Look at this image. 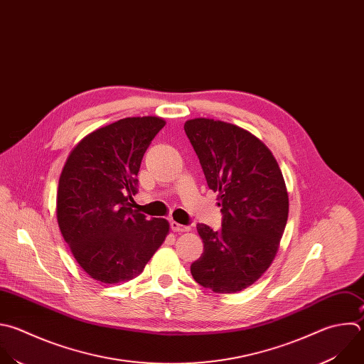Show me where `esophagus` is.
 I'll use <instances>...</instances> for the list:
<instances>
[{
	"instance_id": "esophagus-1",
	"label": "esophagus",
	"mask_w": 364,
	"mask_h": 364,
	"mask_svg": "<svg viewBox=\"0 0 364 364\" xmlns=\"http://www.w3.org/2000/svg\"><path fill=\"white\" fill-rule=\"evenodd\" d=\"M170 225H171V230H173V231H177V232H184V231H188V230H190L188 225L180 224V223H177V221H171Z\"/></svg>"
}]
</instances>
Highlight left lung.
<instances>
[{
	"label": "left lung",
	"mask_w": 364,
	"mask_h": 364,
	"mask_svg": "<svg viewBox=\"0 0 364 364\" xmlns=\"http://www.w3.org/2000/svg\"><path fill=\"white\" fill-rule=\"evenodd\" d=\"M184 132L208 187L218 191L221 228L197 224L204 252L191 264L194 280L214 293H237L273 263L289 217V194L272 151L247 130L194 118Z\"/></svg>",
	"instance_id": "8db88e82"
}]
</instances>
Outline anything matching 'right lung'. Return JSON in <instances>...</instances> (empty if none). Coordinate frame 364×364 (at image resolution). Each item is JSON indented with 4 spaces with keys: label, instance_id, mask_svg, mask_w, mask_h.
<instances>
[{
    "label": "right lung",
    "instance_id": "right-lung-1",
    "mask_svg": "<svg viewBox=\"0 0 364 364\" xmlns=\"http://www.w3.org/2000/svg\"><path fill=\"white\" fill-rule=\"evenodd\" d=\"M166 126L160 117H129L84 137L58 181L57 220L81 269L114 284L137 277L164 243L170 224L133 210L146 150Z\"/></svg>",
    "mask_w": 364,
    "mask_h": 364
}]
</instances>
